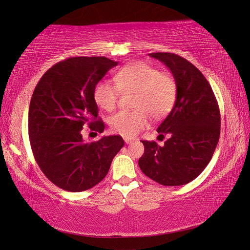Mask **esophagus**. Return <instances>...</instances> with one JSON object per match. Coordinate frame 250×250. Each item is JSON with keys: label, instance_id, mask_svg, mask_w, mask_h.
<instances>
[{"label": "esophagus", "instance_id": "1", "mask_svg": "<svg viewBox=\"0 0 250 250\" xmlns=\"http://www.w3.org/2000/svg\"><path fill=\"white\" fill-rule=\"evenodd\" d=\"M124 141H125L126 144H131V143L134 142L132 139H129V138H124Z\"/></svg>", "mask_w": 250, "mask_h": 250}]
</instances>
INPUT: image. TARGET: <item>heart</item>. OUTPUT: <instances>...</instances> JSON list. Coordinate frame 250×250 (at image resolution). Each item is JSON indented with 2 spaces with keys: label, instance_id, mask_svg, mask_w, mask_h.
I'll list each match as a JSON object with an SVG mask.
<instances>
[{
  "label": "heart",
  "instance_id": "obj_1",
  "mask_svg": "<svg viewBox=\"0 0 250 250\" xmlns=\"http://www.w3.org/2000/svg\"><path fill=\"white\" fill-rule=\"evenodd\" d=\"M115 82L98 81L94 99L99 107L110 111L119 102L121 90H134L132 110H120L109 118L111 130L125 138H133L150 125L151 116L160 119L171 110L176 99L177 85L173 75L155 66L134 62L120 69Z\"/></svg>",
  "mask_w": 250,
  "mask_h": 250
}]
</instances>
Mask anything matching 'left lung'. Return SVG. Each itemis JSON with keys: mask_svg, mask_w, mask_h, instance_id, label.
<instances>
[{"mask_svg": "<svg viewBox=\"0 0 250 250\" xmlns=\"http://www.w3.org/2000/svg\"><path fill=\"white\" fill-rule=\"evenodd\" d=\"M167 65L176 81L175 104L162 124L160 135L169 134L164 146L142 141L145 147L139 166L163 186H181L199 176L211 160L220 137V110L208 81L187 59L173 53H151Z\"/></svg>", "mask_w": 250, "mask_h": 250, "instance_id": "1", "label": "left lung"}]
</instances>
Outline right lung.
I'll return each mask as SVG.
<instances>
[{
	"mask_svg": "<svg viewBox=\"0 0 250 250\" xmlns=\"http://www.w3.org/2000/svg\"><path fill=\"white\" fill-rule=\"evenodd\" d=\"M106 57H70L42 75L29 106L28 131L37 165L51 183L82 192L106 176L113 157L124 146L120 135L85 143L82 129L103 132L94 88L111 67Z\"/></svg>",
	"mask_w": 250,
	"mask_h": 250,
	"instance_id": "1",
	"label": "right lung"
}]
</instances>
